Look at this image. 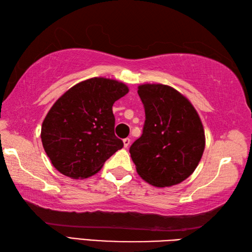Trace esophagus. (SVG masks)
<instances>
[{"mask_svg":"<svg viewBox=\"0 0 252 252\" xmlns=\"http://www.w3.org/2000/svg\"><path fill=\"white\" fill-rule=\"evenodd\" d=\"M130 143H131V140L130 138H125V140H123V146H125L126 148H127L129 147V145H130Z\"/></svg>","mask_w":252,"mask_h":252,"instance_id":"34e87169","label":"esophagus"}]
</instances>
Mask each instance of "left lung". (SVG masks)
<instances>
[{
	"instance_id": "obj_1",
	"label": "left lung",
	"mask_w": 252,
	"mask_h": 252,
	"mask_svg": "<svg viewBox=\"0 0 252 252\" xmlns=\"http://www.w3.org/2000/svg\"><path fill=\"white\" fill-rule=\"evenodd\" d=\"M145 109L143 134L130 154L136 171L156 187L176 185L194 172L205 149V131L194 106L164 84L138 87Z\"/></svg>"
}]
</instances>
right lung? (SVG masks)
Masks as SVG:
<instances>
[{
	"mask_svg": "<svg viewBox=\"0 0 252 252\" xmlns=\"http://www.w3.org/2000/svg\"><path fill=\"white\" fill-rule=\"evenodd\" d=\"M129 89L122 82L91 78L69 89L47 112L41 140L52 164L71 179L97 173L123 147L115 135L112 105Z\"/></svg>",
	"mask_w": 252,
	"mask_h": 252,
	"instance_id": "right-lung-1",
	"label": "right lung"
}]
</instances>
